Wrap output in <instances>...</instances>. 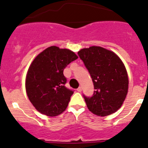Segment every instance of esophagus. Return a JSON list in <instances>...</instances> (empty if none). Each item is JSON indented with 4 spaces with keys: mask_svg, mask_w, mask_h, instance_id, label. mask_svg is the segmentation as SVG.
<instances>
[{
    "mask_svg": "<svg viewBox=\"0 0 148 148\" xmlns=\"http://www.w3.org/2000/svg\"><path fill=\"white\" fill-rule=\"evenodd\" d=\"M77 92H81L82 91V86H79L78 88H77Z\"/></svg>",
    "mask_w": 148,
    "mask_h": 148,
    "instance_id": "obj_1",
    "label": "esophagus"
}]
</instances>
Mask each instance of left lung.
<instances>
[{
	"label": "left lung",
	"mask_w": 148,
	"mask_h": 148,
	"mask_svg": "<svg viewBox=\"0 0 148 148\" xmlns=\"http://www.w3.org/2000/svg\"><path fill=\"white\" fill-rule=\"evenodd\" d=\"M89 71L95 91L92 97L84 95L90 112L97 116L110 115L120 108L128 91L125 65L114 52L100 46H91L78 52Z\"/></svg>",
	"instance_id": "obj_1"
}]
</instances>
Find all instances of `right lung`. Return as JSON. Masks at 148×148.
Masks as SVG:
<instances>
[{
    "mask_svg": "<svg viewBox=\"0 0 148 148\" xmlns=\"http://www.w3.org/2000/svg\"><path fill=\"white\" fill-rule=\"evenodd\" d=\"M78 56L71 50L50 46L34 59L28 70L26 90L41 114L54 117L66 109L74 91L65 86L64 69Z\"/></svg>",
    "mask_w": 148,
    "mask_h": 148,
    "instance_id": "obj_1",
    "label": "right lung"
}]
</instances>
